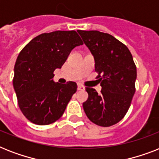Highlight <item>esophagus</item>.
Instances as JSON below:
<instances>
[{
    "label": "esophagus",
    "instance_id": "1",
    "mask_svg": "<svg viewBox=\"0 0 159 159\" xmlns=\"http://www.w3.org/2000/svg\"><path fill=\"white\" fill-rule=\"evenodd\" d=\"M77 90L78 91H83V90H85V87L83 86H82V85L78 84L77 85Z\"/></svg>",
    "mask_w": 159,
    "mask_h": 159
}]
</instances>
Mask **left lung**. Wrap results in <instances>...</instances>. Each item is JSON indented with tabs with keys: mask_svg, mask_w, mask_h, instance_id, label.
I'll use <instances>...</instances> for the list:
<instances>
[{
	"mask_svg": "<svg viewBox=\"0 0 159 159\" xmlns=\"http://www.w3.org/2000/svg\"><path fill=\"white\" fill-rule=\"evenodd\" d=\"M95 60L102 86L101 94L86 87L88 98L83 110L90 120L108 127L118 123L127 113L135 92L136 66L125 44L109 34L98 30H77Z\"/></svg>",
	"mask_w": 159,
	"mask_h": 159,
	"instance_id": "1",
	"label": "left lung"
}]
</instances>
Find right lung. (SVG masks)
I'll list each match as a JSON object with an SVG mask.
<instances>
[{"label": "right lung", "instance_id": "add662e5", "mask_svg": "<svg viewBox=\"0 0 159 159\" xmlns=\"http://www.w3.org/2000/svg\"><path fill=\"white\" fill-rule=\"evenodd\" d=\"M82 44L76 31L57 30L34 38L19 53L13 87L19 107L30 122L45 125L62 116L77 86L74 82H54L53 72Z\"/></svg>", "mask_w": 159, "mask_h": 159}]
</instances>
